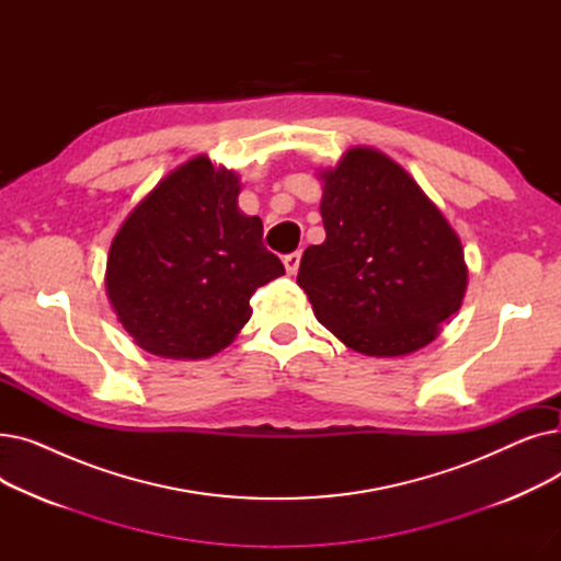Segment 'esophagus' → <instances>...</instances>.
<instances>
[{
  "label": "esophagus",
  "mask_w": 561,
  "mask_h": 561,
  "mask_svg": "<svg viewBox=\"0 0 561 561\" xmlns=\"http://www.w3.org/2000/svg\"><path fill=\"white\" fill-rule=\"evenodd\" d=\"M300 259H302V254H300V252H290V254H286V256H284V268H286V273H288V275H296V273H298V268H300Z\"/></svg>",
  "instance_id": "34e87169"
}]
</instances>
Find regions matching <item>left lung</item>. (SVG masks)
Wrapping results in <instances>:
<instances>
[{
  "instance_id": "left-lung-1",
  "label": "left lung",
  "mask_w": 561,
  "mask_h": 561,
  "mask_svg": "<svg viewBox=\"0 0 561 561\" xmlns=\"http://www.w3.org/2000/svg\"><path fill=\"white\" fill-rule=\"evenodd\" d=\"M325 241L300 261L320 325L368 357L432 343L461 307L468 265L457 231L400 163L350 147L318 172Z\"/></svg>"
}]
</instances>
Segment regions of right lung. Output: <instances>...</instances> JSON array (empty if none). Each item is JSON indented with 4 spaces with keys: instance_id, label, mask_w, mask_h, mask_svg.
Here are the masks:
<instances>
[{
    "instance_id": "right-lung-1",
    "label": "right lung",
    "mask_w": 561,
    "mask_h": 561,
    "mask_svg": "<svg viewBox=\"0 0 561 561\" xmlns=\"http://www.w3.org/2000/svg\"><path fill=\"white\" fill-rule=\"evenodd\" d=\"M233 170L193 157L168 172L125 218L106 256V296L138 347L206 359L252 316V293L284 275L263 248V222L239 209Z\"/></svg>"
}]
</instances>
